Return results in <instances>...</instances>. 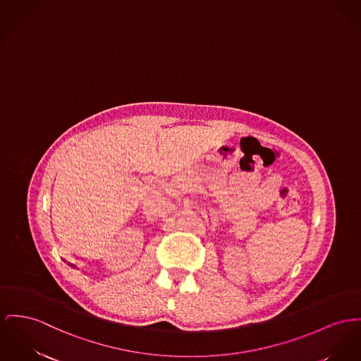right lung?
I'll return each mask as SVG.
<instances>
[{
    "instance_id": "1",
    "label": "right lung",
    "mask_w": 361,
    "mask_h": 361,
    "mask_svg": "<svg viewBox=\"0 0 361 361\" xmlns=\"http://www.w3.org/2000/svg\"><path fill=\"white\" fill-rule=\"evenodd\" d=\"M71 267H73V264H71Z\"/></svg>"
}]
</instances>
